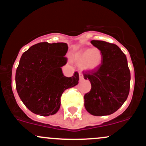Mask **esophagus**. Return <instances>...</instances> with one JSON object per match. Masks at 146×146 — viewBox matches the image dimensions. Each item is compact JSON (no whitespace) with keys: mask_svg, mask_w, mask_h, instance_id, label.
<instances>
[{"mask_svg":"<svg viewBox=\"0 0 146 146\" xmlns=\"http://www.w3.org/2000/svg\"><path fill=\"white\" fill-rule=\"evenodd\" d=\"M79 79H80V81L83 80V79H84V78H83V76L81 74V73H79Z\"/></svg>","mask_w":146,"mask_h":146,"instance_id":"1","label":"esophagus"}]
</instances>
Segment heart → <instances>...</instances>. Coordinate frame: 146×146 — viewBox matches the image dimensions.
Segmentation results:
<instances>
[{
	"instance_id": "1",
	"label": "heart",
	"mask_w": 146,
	"mask_h": 146,
	"mask_svg": "<svg viewBox=\"0 0 146 146\" xmlns=\"http://www.w3.org/2000/svg\"><path fill=\"white\" fill-rule=\"evenodd\" d=\"M73 60L78 66H82L87 70H97L101 65L102 54L101 50L97 48L85 49L76 53Z\"/></svg>"
}]
</instances>
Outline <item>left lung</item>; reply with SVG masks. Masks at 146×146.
<instances>
[{"instance_id": "left-lung-1", "label": "left lung", "mask_w": 146, "mask_h": 146, "mask_svg": "<svg viewBox=\"0 0 146 146\" xmlns=\"http://www.w3.org/2000/svg\"><path fill=\"white\" fill-rule=\"evenodd\" d=\"M91 44L101 50L102 62L97 70L84 72L91 91L84 95V107L94 116L114 113L127 100L130 87V71L126 56L116 45L92 40Z\"/></svg>"}]
</instances>
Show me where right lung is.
Listing matches in <instances>:
<instances>
[{"mask_svg":"<svg viewBox=\"0 0 146 146\" xmlns=\"http://www.w3.org/2000/svg\"><path fill=\"white\" fill-rule=\"evenodd\" d=\"M68 48L66 43H39L21 57L16 71V88L25 107L35 114H55L60 110L64 91L78 84V72L70 78L62 73Z\"/></svg>","mask_w":146,"mask_h":146,"instance_id":"right-lung-1","label":"right lung"}]
</instances>
